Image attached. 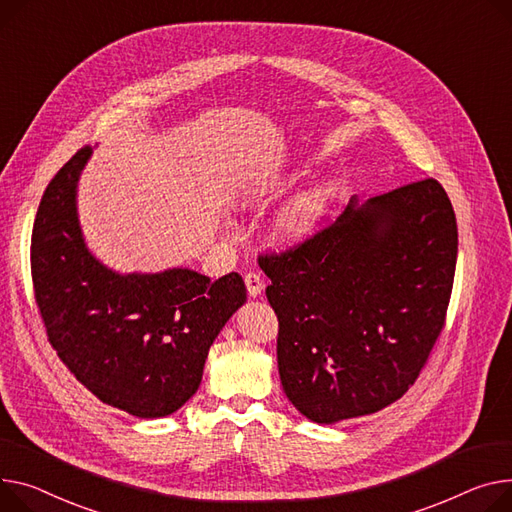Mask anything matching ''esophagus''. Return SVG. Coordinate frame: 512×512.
Returning a JSON list of instances; mask_svg holds the SVG:
<instances>
[{
  "label": "esophagus",
  "instance_id": "esophagus-1",
  "mask_svg": "<svg viewBox=\"0 0 512 512\" xmlns=\"http://www.w3.org/2000/svg\"><path fill=\"white\" fill-rule=\"evenodd\" d=\"M245 284H247L249 296H253V298L259 296L263 292V288H265L263 278H261V274H257V271H249V274H245Z\"/></svg>",
  "mask_w": 512,
  "mask_h": 512
}]
</instances>
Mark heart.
<instances>
[{
    "instance_id": "1",
    "label": "heart",
    "mask_w": 512,
    "mask_h": 512,
    "mask_svg": "<svg viewBox=\"0 0 512 512\" xmlns=\"http://www.w3.org/2000/svg\"><path fill=\"white\" fill-rule=\"evenodd\" d=\"M331 197H333L331 183L315 185L296 195L278 220L280 236L288 238V241H296V238L309 234L325 214Z\"/></svg>"
}]
</instances>
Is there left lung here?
Returning <instances> with one entry per match:
<instances>
[{
	"label": "left lung",
	"mask_w": 512,
	"mask_h": 512,
	"mask_svg": "<svg viewBox=\"0 0 512 512\" xmlns=\"http://www.w3.org/2000/svg\"><path fill=\"white\" fill-rule=\"evenodd\" d=\"M457 243L451 199L428 177L259 255L282 387L302 416H368L416 383L445 329Z\"/></svg>",
	"instance_id": "8db88e82"
}]
</instances>
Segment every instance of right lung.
I'll use <instances>...</instances> for the list:
<instances>
[{
    "label": "right lung",
    "mask_w": 512,
    "mask_h": 512,
    "mask_svg": "<svg viewBox=\"0 0 512 512\" xmlns=\"http://www.w3.org/2000/svg\"><path fill=\"white\" fill-rule=\"evenodd\" d=\"M92 146L49 181L34 218L30 274L49 344L102 403L138 418L177 412L197 391L210 346L247 300L238 274L191 269L119 276L86 249L76 183Z\"/></svg>",
    "instance_id": "obj_1"
}]
</instances>
